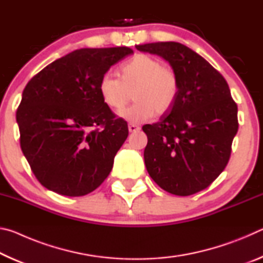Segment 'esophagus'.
<instances>
[{
	"label": "esophagus",
	"mask_w": 263,
	"mask_h": 263,
	"mask_svg": "<svg viewBox=\"0 0 263 263\" xmlns=\"http://www.w3.org/2000/svg\"><path fill=\"white\" fill-rule=\"evenodd\" d=\"M138 130H140L139 126L135 125V124H128V131H130V132H136Z\"/></svg>",
	"instance_id": "obj_1"
}]
</instances>
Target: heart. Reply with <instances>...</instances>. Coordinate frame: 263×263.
Wrapping results in <instances>:
<instances>
[{
    "instance_id": "1",
    "label": "heart",
    "mask_w": 263,
    "mask_h": 263,
    "mask_svg": "<svg viewBox=\"0 0 263 263\" xmlns=\"http://www.w3.org/2000/svg\"><path fill=\"white\" fill-rule=\"evenodd\" d=\"M119 79L104 74L99 82V94L111 110H122L131 100L136 103L119 116L135 124L144 123L154 114L163 115L173 108L179 95L175 70L149 54H137L118 69Z\"/></svg>"
}]
</instances>
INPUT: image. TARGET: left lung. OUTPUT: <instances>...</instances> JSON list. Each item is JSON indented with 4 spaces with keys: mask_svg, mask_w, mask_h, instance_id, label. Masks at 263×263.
Here are the masks:
<instances>
[{
    "mask_svg": "<svg viewBox=\"0 0 263 263\" xmlns=\"http://www.w3.org/2000/svg\"><path fill=\"white\" fill-rule=\"evenodd\" d=\"M169 62L179 95L160 122L146 124V169L160 188L177 196L198 193L224 171L238 132V106L229 84L203 57L175 42L137 45Z\"/></svg>",
    "mask_w": 263,
    "mask_h": 263,
    "instance_id": "1",
    "label": "left lung"
}]
</instances>
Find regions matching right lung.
<instances>
[{
	"label": "right lung",
	"instance_id": "add662e5",
	"mask_svg": "<svg viewBox=\"0 0 263 263\" xmlns=\"http://www.w3.org/2000/svg\"><path fill=\"white\" fill-rule=\"evenodd\" d=\"M132 53L128 47L80 48L53 61L26 84L16 112L21 148L48 190L83 196L110 174L128 128L102 102L99 82Z\"/></svg>",
	"mask_w": 263,
	"mask_h": 263
}]
</instances>
